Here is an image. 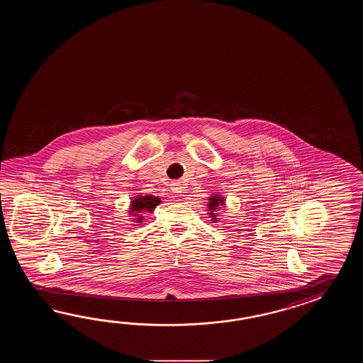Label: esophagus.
Wrapping results in <instances>:
<instances>
[{
  "instance_id": "34e87169",
  "label": "esophagus",
  "mask_w": 363,
  "mask_h": 363,
  "mask_svg": "<svg viewBox=\"0 0 363 363\" xmlns=\"http://www.w3.org/2000/svg\"><path fill=\"white\" fill-rule=\"evenodd\" d=\"M171 191L175 193V194H180V193H182V186H180V183H172Z\"/></svg>"
}]
</instances>
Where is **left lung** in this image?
Here are the masks:
<instances>
[{
    "mask_svg": "<svg viewBox=\"0 0 363 363\" xmlns=\"http://www.w3.org/2000/svg\"><path fill=\"white\" fill-rule=\"evenodd\" d=\"M220 205H223V199H220V197H218V196H214V197H210L208 199V208H210V216L213 219H216V214H214V211H216V208H219Z\"/></svg>",
    "mask_w": 363,
    "mask_h": 363,
    "instance_id": "obj_1",
    "label": "left lung"
}]
</instances>
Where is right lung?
Returning a JSON list of instances; mask_svg holds the SVG:
<instances>
[{
	"instance_id": "obj_1",
	"label": "right lung",
	"mask_w": 363,
	"mask_h": 363,
	"mask_svg": "<svg viewBox=\"0 0 363 363\" xmlns=\"http://www.w3.org/2000/svg\"><path fill=\"white\" fill-rule=\"evenodd\" d=\"M160 202L161 200L155 196H139L132 201L131 216H139V213L153 211ZM138 220L141 222V218H138Z\"/></svg>"
}]
</instances>
